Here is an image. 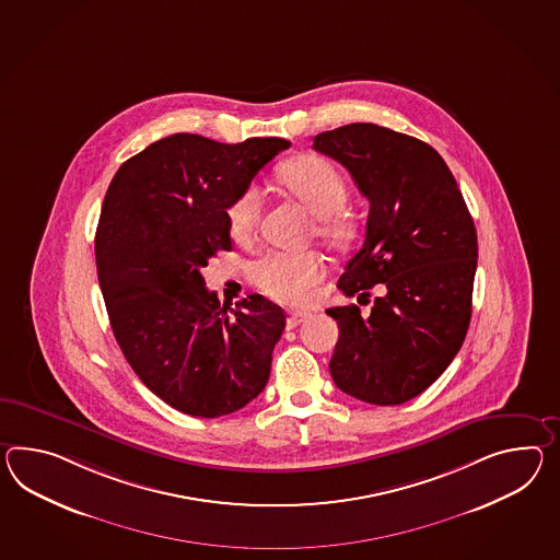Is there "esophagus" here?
Instances as JSON below:
<instances>
[{
    "instance_id": "1",
    "label": "esophagus",
    "mask_w": 560,
    "mask_h": 560,
    "mask_svg": "<svg viewBox=\"0 0 560 560\" xmlns=\"http://www.w3.org/2000/svg\"><path fill=\"white\" fill-rule=\"evenodd\" d=\"M307 317H310L307 312H291V314L287 315V328H298Z\"/></svg>"
}]
</instances>
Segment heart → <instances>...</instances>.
<instances>
[{
	"instance_id": "b5f03b06",
	"label": "heart",
	"mask_w": 560,
	"mask_h": 560,
	"mask_svg": "<svg viewBox=\"0 0 560 560\" xmlns=\"http://www.w3.org/2000/svg\"><path fill=\"white\" fill-rule=\"evenodd\" d=\"M279 179L315 219V236L328 246H343L352 236V222L343 214L348 188L338 167L319 155H300L279 170ZM262 196L248 186L229 206V226L234 241L246 243L259 229ZM328 273L317 253L271 250L253 265V279L269 298L301 305L314 295L315 287Z\"/></svg>"
}]
</instances>
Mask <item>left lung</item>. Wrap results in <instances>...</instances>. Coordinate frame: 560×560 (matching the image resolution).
<instances>
[{"label": "left lung", "mask_w": 560, "mask_h": 560, "mask_svg": "<svg viewBox=\"0 0 560 560\" xmlns=\"http://www.w3.org/2000/svg\"><path fill=\"white\" fill-rule=\"evenodd\" d=\"M370 202L364 245L338 281L369 303L331 307L340 338L329 372L341 393L370 405L421 395L459 352L471 319L478 234L447 164L429 143L374 124L314 137Z\"/></svg>", "instance_id": "left-lung-1"}]
</instances>
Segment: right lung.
Returning <instances> with one entry per match:
<instances>
[{
	"label": "right lung",
	"instance_id": "right-lung-1",
	"mask_svg": "<svg viewBox=\"0 0 560 560\" xmlns=\"http://www.w3.org/2000/svg\"><path fill=\"white\" fill-rule=\"evenodd\" d=\"M289 145L176 133L129 158L109 184L95 257L110 328L139 381L179 412L231 415L269 381L283 310L262 295L220 305L202 269L232 248L229 206Z\"/></svg>",
	"mask_w": 560,
	"mask_h": 560
}]
</instances>
